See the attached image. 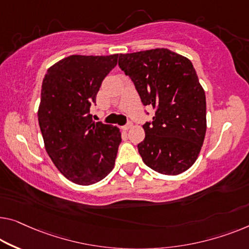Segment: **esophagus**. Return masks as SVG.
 <instances>
[{
    "label": "esophagus",
    "mask_w": 249,
    "mask_h": 249,
    "mask_svg": "<svg viewBox=\"0 0 249 249\" xmlns=\"http://www.w3.org/2000/svg\"><path fill=\"white\" fill-rule=\"evenodd\" d=\"M132 126H133V123H131V122H129V123H127V124H126V125L124 126L123 129H124V131H127V129L131 128Z\"/></svg>",
    "instance_id": "1"
}]
</instances>
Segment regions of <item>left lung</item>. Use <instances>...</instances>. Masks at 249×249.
<instances>
[{
    "label": "left lung",
    "mask_w": 249,
    "mask_h": 249,
    "mask_svg": "<svg viewBox=\"0 0 249 249\" xmlns=\"http://www.w3.org/2000/svg\"><path fill=\"white\" fill-rule=\"evenodd\" d=\"M143 105L155 109L152 123L143 125L145 139L139 153L154 171L177 176L194 165L207 131L206 94L187 57L166 49L120 55Z\"/></svg>",
    "instance_id": "left-lung-1"
}]
</instances>
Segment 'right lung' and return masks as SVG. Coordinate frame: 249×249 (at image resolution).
<instances>
[{"label": "right lung", "mask_w": 249, "mask_h": 249, "mask_svg": "<svg viewBox=\"0 0 249 249\" xmlns=\"http://www.w3.org/2000/svg\"><path fill=\"white\" fill-rule=\"evenodd\" d=\"M117 60L118 53L72 54L51 66L43 78L38 121L44 147L55 168L76 184L98 182L115 165L120 128L95 123L89 109Z\"/></svg>", "instance_id": "1"}]
</instances>
